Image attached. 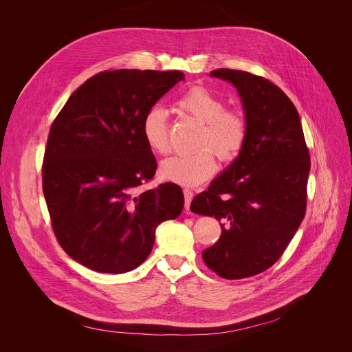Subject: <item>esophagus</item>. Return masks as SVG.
<instances>
[{
  "label": "esophagus",
  "mask_w": 352,
  "mask_h": 352,
  "mask_svg": "<svg viewBox=\"0 0 352 352\" xmlns=\"http://www.w3.org/2000/svg\"><path fill=\"white\" fill-rule=\"evenodd\" d=\"M184 201H186V210H188L191 201H192V191L191 190H188V188L184 190Z\"/></svg>",
  "instance_id": "esophagus-1"
}]
</instances>
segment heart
<instances>
[{
    "label": "heart",
    "instance_id": "obj_1",
    "mask_svg": "<svg viewBox=\"0 0 352 352\" xmlns=\"http://www.w3.org/2000/svg\"><path fill=\"white\" fill-rule=\"evenodd\" d=\"M177 107L197 121L202 122L197 146L192 154L173 155L160 165V175L184 187H195L210 179L217 168L215 155L221 162H234L245 150L250 125L247 117L236 109L226 108L224 100L202 85L187 89L177 100ZM141 133L145 144L157 154L170 150L168 116L162 107L146 111Z\"/></svg>",
    "mask_w": 352,
    "mask_h": 352
}]
</instances>
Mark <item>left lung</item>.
Listing matches in <instances>:
<instances>
[{
  "mask_svg": "<svg viewBox=\"0 0 352 352\" xmlns=\"http://www.w3.org/2000/svg\"><path fill=\"white\" fill-rule=\"evenodd\" d=\"M212 77L232 82L245 109V150L191 202V211L221 221L218 241L202 251L217 275L241 280L280 260L307 210L309 151L298 111L270 80L218 68Z\"/></svg>",
  "mask_w": 352,
  "mask_h": 352,
  "instance_id": "obj_1",
  "label": "left lung"
}]
</instances>
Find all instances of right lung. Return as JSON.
Wrapping results in <instances>:
<instances>
[{
    "label": "right lung",
    "mask_w": 352,
    "mask_h": 352,
    "mask_svg": "<svg viewBox=\"0 0 352 352\" xmlns=\"http://www.w3.org/2000/svg\"><path fill=\"white\" fill-rule=\"evenodd\" d=\"M181 71L116 69L88 78L55 117L43 162L52 231L74 260L121 274L150 255L157 227L177 218L184 194L174 182L154 190L157 161L141 122Z\"/></svg>",
    "instance_id": "add662e5"
}]
</instances>
